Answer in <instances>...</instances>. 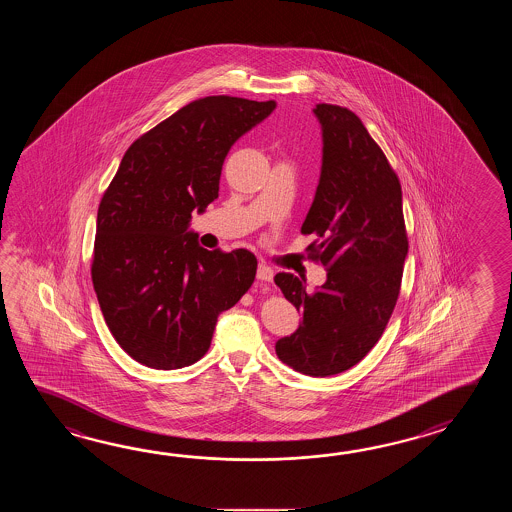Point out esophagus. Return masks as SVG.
Returning <instances> with one entry per match:
<instances>
[{
	"label": "esophagus",
	"instance_id": "obj_1",
	"mask_svg": "<svg viewBox=\"0 0 512 512\" xmlns=\"http://www.w3.org/2000/svg\"><path fill=\"white\" fill-rule=\"evenodd\" d=\"M272 276H274V271H272L269 265H265V263H260V265H258L256 278H258L260 282H272Z\"/></svg>",
	"mask_w": 512,
	"mask_h": 512
}]
</instances>
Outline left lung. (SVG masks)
Listing matches in <instances>:
<instances>
[{"label":"left lung","mask_w":512,"mask_h":512,"mask_svg":"<svg viewBox=\"0 0 512 512\" xmlns=\"http://www.w3.org/2000/svg\"><path fill=\"white\" fill-rule=\"evenodd\" d=\"M322 126V170L302 234L307 252L326 267L313 293L291 272L274 283L302 311V324L276 342L283 364L309 377L353 368L379 342L397 304L408 254L403 192L362 120L333 104H316Z\"/></svg>","instance_id":"obj_1"}]
</instances>
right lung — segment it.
I'll list each match as a JSON object with an SVG mask.
<instances>
[{
  "mask_svg": "<svg viewBox=\"0 0 512 512\" xmlns=\"http://www.w3.org/2000/svg\"><path fill=\"white\" fill-rule=\"evenodd\" d=\"M274 108L227 95L186 104L131 144L102 196L93 287L111 335L148 368L201 359L218 316L254 282L252 252L207 251L188 227L218 199L232 144Z\"/></svg>",
  "mask_w": 512,
  "mask_h": 512,
  "instance_id": "1",
  "label": "right lung"
}]
</instances>
